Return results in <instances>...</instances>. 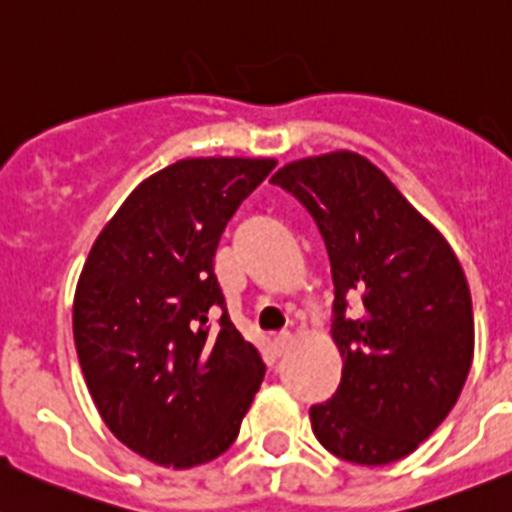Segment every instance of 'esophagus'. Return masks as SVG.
Listing matches in <instances>:
<instances>
[{"label": "esophagus", "instance_id": "esophagus-1", "mask_svg": "<svg viewBox=\"0 0 512 512\" xmlns=\"http://www.w3.org/2000/svg\"><path fill=\"white\" fill-rule=\"evenodd\" d=\"M295 338L290 336V333H280V336H275V341H272V346H275V351H278V356H285V353L293 348Z\"/></svg>", "mask_w": 512, "mask_h": 512}]
</instances>
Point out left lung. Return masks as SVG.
Listing matches in <instances>:
<instances>
[{"instance_id": "left-lung-1", "label": "left lung", "mask_w": 512, "mask_h": 512, "mask_svg": "<svg viewBox=\"0 0 512 512\" xmlns=\"http://www.w3.org/2000/svg\"><path fill=\"white\" fill-rule=\"evenodd\" d=\"M270 181L313 214L336 285L341 384L310 407L313 434L356 465L412 455L455 407L472 366L475 321L460 260L356 151L290 161ZM346 297L365 303L358 319L345 318Z\"/></svg>"}]
</instances>
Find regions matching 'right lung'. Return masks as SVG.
<instances>
[{
    "label": "right lung",
    "instance_id": "1",
    "mask_svg": "<svg viewBox=\"0 0 512 512\" xmlns=\"http://www.w3.org/2000/svg\"><path fill=\"white\" fill-rule=\"evenodd\" d=\"M275 164L176 161L143 179L90 247L73 300L80 369L108 429L154 465L189 470L227 452L260 389L265 364L229 321L214 252Z\"/></svg>",
    "mask_w": 512,
    "mask_h": 512
}]
</instances>
